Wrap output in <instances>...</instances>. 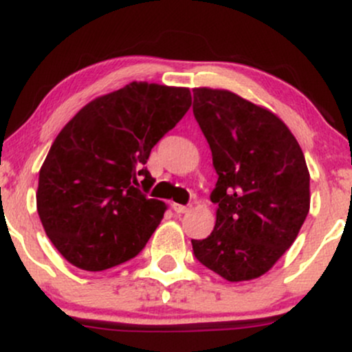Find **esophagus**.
<instances>
[{"label":"esophagus","instance_id":"obj_1","mask_svg":"<svg viewBox=\"0 0 352 352\" xmlns=\"http://www.w3.org/2000/svg\"><path fill=\"white\" fill-rule=\"evenodd\" d=\"M172 208H173V212H175V213H187V212H190L188 207H185V205H180V204H173Z\"/></svg>","mask_w":352,"mask_h":352}]
</instances>
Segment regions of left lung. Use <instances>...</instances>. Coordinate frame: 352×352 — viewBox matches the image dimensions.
<instances>
[{"label":"left lung","instance_id":"left-lung-1","mask_svg":"<svg viewBox=\"0 0 352 352\" xmlns=\"http://www.w3.org/2000/svg\"><path fill=\"white\" fill-rule=\"evenodd\" d=\"M193 116L218 180L215 228L192 240L197 260L227 281L273 268L309 212V170L292 131L270 109L227 89H193Z\"/></svg>","mask_w":352,"mask_h":352}]
</instances>
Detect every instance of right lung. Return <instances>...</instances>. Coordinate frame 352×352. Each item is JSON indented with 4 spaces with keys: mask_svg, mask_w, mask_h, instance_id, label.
I'll return each instance as SVG.
<instances>
[{
    "mask_svg": "<svg viewBox=\"0 0 352 352\" xmlns=\"http://www.w3.org/2000/svg\"><path fill=\"white\" fill-rule=\"evenodd\" d=\"M192 104L188 87L134 82L99 96L63 127L39 170L36 207L56 250L86 272L139 254L167 205L147 199L152 147Z\"/></svg>",
    "mask_w": 352,
    "mask_h": 352,
    "instance_id": "right-lung-1",
    "label": "right lung"
}]
</instances>
